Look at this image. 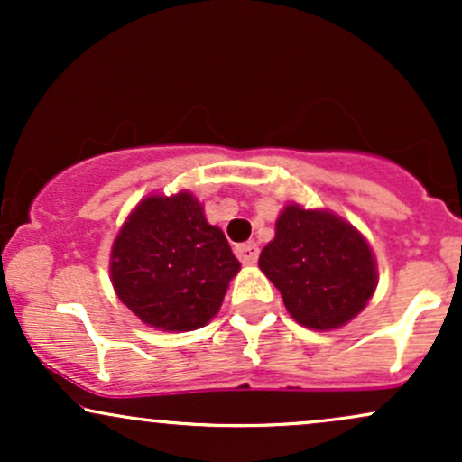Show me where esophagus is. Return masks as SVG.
<instances>
[{"label": "esophagus", "instance_id": "1", "mask_svg": "<svg viewBox=\"0 0 462 462\" xmlns=\"http://www.w3.org/2000/svg\"><path fill=\"white\" fill-rule=\"evenodd\" d=\"M235 254L243 264H256L261 249H258L256 243H241V245L235 247Z\"/></svg>", "mask_w": 462, "mask_h": 462}]
</instances>
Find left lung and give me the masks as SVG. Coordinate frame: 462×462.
Listing matches in <instances>:
<instances>
[{
	"label": "left lung",
	"instance_id": "1",
	"mask_svg": "<svg viewBox=\"0 0 462 462\" xmlns=\"http://www.w3.org/2000/svg\"><path fill=\"white\" fill-rule=\"evenodd\" d=\"M258 267L280 291L289 315L321 332L352 321L378 286L367 238L343 217L300 204L278 215Z\"/></svg>",
	"mask_w": 462,
	"mask_h": 462
}]
</instances>
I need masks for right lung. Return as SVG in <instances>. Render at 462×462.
Returning <instances> with one entry per match:
<instances>
[{"mask_svg": "<svg viewBox=\"0 0 462 462\" xmlns=\"http://www.w3.org/2000/svg\"><path fill=\"white\" fill-rule=\"evenodd\" d=\"M238 269L221 227L206 221L204 206L189 190L141 199L110 252L116 298L162 332L206 326Z\"/></svg>", "mask_w": 462, "mask_h": 462, "instance_id": "1", "label": "right lung"}]
</instances>
